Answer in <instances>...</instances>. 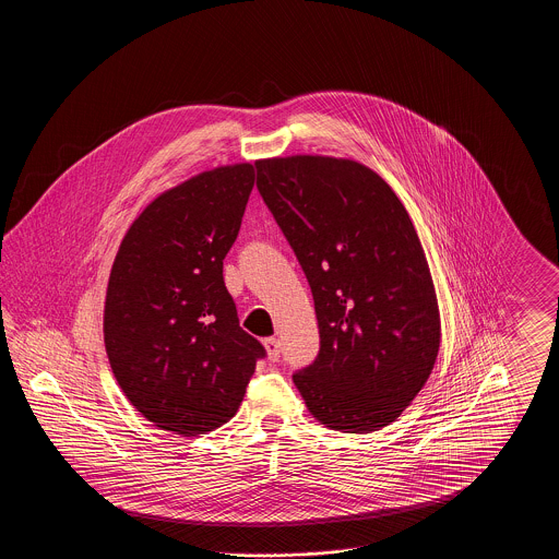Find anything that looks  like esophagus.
Masks as SVG:
<instances>
[{"instance_id":"obj_1","label":"esophagus","mask_w":559,"mask_h":559,"mask_svg":"<svg viewBox=\"0 0 559 559\" xmlns=\"http://www.w3.org/2000/svg\"><path fill=\"white\" fill-rule=\"evenodd\" d=\"M264 347H266L267 358H270L272 362H276V360L281 358V344H278L276 337H266V340H264Z\"/></svg>"}]
</instances>
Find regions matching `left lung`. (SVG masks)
<instances>
[{
	"label": "left lung",
	"mask_w": 559,
	"mask_h": 559,
	"mask_svg": "<svg viewBox=\"0 0 559 559\" xmlns=\"http://www.w3.org/2000/svg\"><path fill=\"white\" fill-rule=\"evenodd\" d=\"M255 167L319 320V356L293 383L322 426H390L426 385L440 347L433 281L408 213L356 160L295 155Z\"/></svg>",
	"instance_id": "1"
}]
</instances>
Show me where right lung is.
Segmentation results:
<instances>
[{
	"mask_svg": "<svg viewBox=\"0 0 559 559\" xmlns=\"http://www.w3.org/2000/svg\"><path fill=\"white\" fill-rule=\"evenodd\" d=\"M255 171L237 163L159 194L121 240L108 278L105 346L148 421L199 436L235 417L264 346L239 326L224 258Z\"/></svg>",
	"mask_w": 559,
	"mask_h": 559,
	"instance_id": "add662e5",
	"label": "right lung"
}]
</instances>
